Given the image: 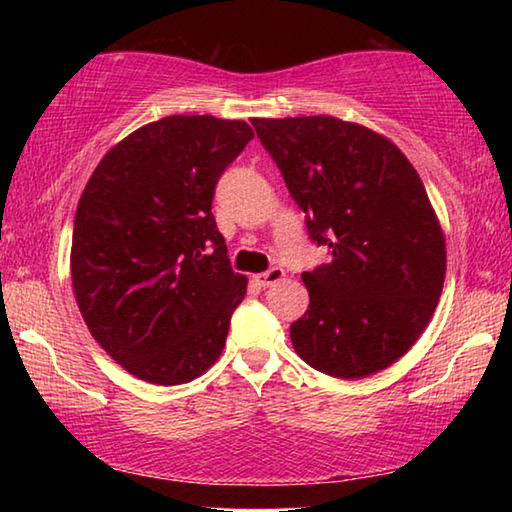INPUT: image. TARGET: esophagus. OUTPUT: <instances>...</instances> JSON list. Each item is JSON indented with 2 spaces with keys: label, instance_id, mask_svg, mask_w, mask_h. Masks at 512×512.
<instances>
[{
  "label": "esophagus",
  "instance_id": "esophagus-1",
  "mask_svg": "<svg viewBox=\"0 0 512 512\" xmlns=\"http://www.w3.org/2000/svg\"><path fill=\"white\" fill-rule=\"evenodd\" d=\"M284 280V268H280V266H273V268H268L266 273H259V275H255V282L259 284V287H273V284H277V282H282Z\"/></svg>",
  "mask_w": 512,
  "mask_h": 512
}]
</instances>
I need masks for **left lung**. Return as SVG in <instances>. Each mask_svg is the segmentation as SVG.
Listing matches in <instances>:
<instances>
[{"label":"left lung","instance_id":"left-lung-1","mask_svg":"<svg viewBox=\"0 0 512 512\" xmlns=\"http://www.w3.org/2000/svg\"><path fill=\"white\" fill-rule=\"evenodd\" d=\"M309 235L332 262L302 273L298 357L339 379L393 366L427 329L447 271L445 232L418 171L372 128L329 115L253 119Z\"/></svg>","mask_w":512,"mask_h":512}]
</instances>
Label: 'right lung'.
<instances>
[{
  "label": "right lung",
  "instance_id": "obj_1",
  "mask_svg": "<svg viewBox=\"0 0 512 512\" xmlns=\"http://www.w3.org/2000/svg\"><path fill=\"white\" fill-rule=\"evenodd\" d=\"M255 133L241 119L171 115L103 155L76 207L72 289L103 350L149 384L221 357L248 277L230 268L214 185Z\"/></svg>",
  "mask_w": 512,
  "mask_h": 512
}]
</instances>
